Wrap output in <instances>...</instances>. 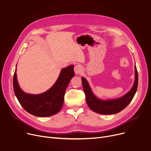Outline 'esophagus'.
<instances>
[{
    "label": "esophagus",
    "mask_w": 151,
    "mask_h": 151,
    "mask_svg": "<svg viewBox=\"0 0 151 151\" xmlns=\"http://www.w3.org/2000/svg\"><path fill=\"white\" fill-rule=\"evenodd\" d=\"M74 71L76 75H79L83 72V67L79 64H77L74 67Z\"/></svg>",
    "instance_id": "1"
}]
</instances>
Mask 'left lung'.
I'll return each instance as SVG.
<instances>
[{"label":"left lung","mask_w":151,"mask_h":151,"mask_svg":"<svg viewBox=\"0 0 151 151\" xmlns=\"http://www.w3.org/2000/svg\"><path fill=\"white\" fill-rule=\"evenodd\" d=\"M81 80L87 104L91 110L101 114H113L123 110L132 100L138 87V73L135 65V81L132 88L121 98L106 101L96 96L85 78L82 77Z\"/></svg>","instance_id":"1"}]
</instances>
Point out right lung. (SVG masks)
Masks as SVG:
<instances>
[{"label": "right lung", "mask_w": 151, "mask_h": 151, "mask_svg": "<svg viewBox=\"0 0 151 151\" xmlns=\"http://www.w3.org/2000/svg\"><path fill=\"white\" fill-rule=\"evenodd\" d=\"M73 65L63 68L54 85L39 94L26 93L18 84L16 68L13 78V88L19 103L25 110L37 117H48L58 113L61 109L64 94L70 81L74 76Z\"/></svg>", "instance_id": "add662e5"}]
</instances>
